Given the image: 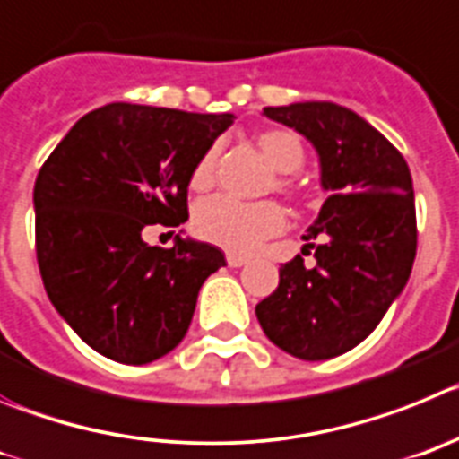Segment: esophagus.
Returning a JSON list of instances; mask_svg holds the SVG:
<instances>
[{"label":"esophagus","mask_w":459,"mask_h":459,"mask_svg":"<svg viewBox=\"0 0 459 459\" xmlns=\"http://www.w3.org/2000/svg\"><path fill=\"white\" fill-rule=\"evenodd\" d=\"M226 263H229L230 267H242V265H247V263H249V258H247V255H242V254H229V255H226Z\"/></svg>","instance_id":"1"}]
</instances>
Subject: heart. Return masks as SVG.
Returning <instances> with one entry per match:
<instances>
[{"label":"heart","mask_w":459,"mask_h":459,"mask_svg":"<svg viewBox=\"0 0 459 459\" xmlns=\"http://www.w3.org/2000/svg\"><path fill=\"white\" fill-rule=\"evenodd\" d=\"M263 158L279 173H295L304 164V146L288 130H265L255 137ZM217 151L208 148L189 173V187L205 192L214 183ZM279 192L297 196V185L290 176H279L274 183ZM286 224V212L274 201L239 204L229 196H210L194 210V230L201 239L233 254H247L263 239L279 233Z\"/></svg>","instance_id":"b5f03b06"}]
</instances>
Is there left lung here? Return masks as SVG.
Returning <instances> with one entry per match:
<instances>
[{
  "instance_id": "left-lung-1",
  "label": "left lung",
  "mask_w": 459,
  "mask_h": 459,
  "mask_svg": "<svg viewBox=\"0 0 459 459\" xmlns=\"http://www.w3.org/2000/svg\"><path fill=\"white\" fill-rule=\"evenodd\" d=\"M263 114L313 143L329 196L301 235V254L316 249V267H304L301 255L281 265L279 288L255 316L276 348L322 361L370 336L407 286L416 258L411 173L398 148L352 109L295 102Z\"/></svg>"
}]
</instances>
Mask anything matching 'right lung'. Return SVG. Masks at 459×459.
I'll use <instances>...</instances> for the list:
<instances>
[{
  "mask_svg": "<svg viewBox=\"0 0 459 459\" xmlns=\"http://www.w3.org/2000/svg\"><path fill=\"white\" fill-rule=\"evenodd\" d=\"M233 114L111 102L61 139L34 185L36 258L49 301L77 336L127 366L185 338L217 247L176 235L148 247L146 226L187 221L194 164Z\"/></svg>",
  "mask_w": 459,
  "mask_h": 459,
  "instance_id": "obj_1",
  "label": "right lung"
}]
</instances>
